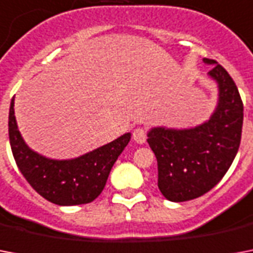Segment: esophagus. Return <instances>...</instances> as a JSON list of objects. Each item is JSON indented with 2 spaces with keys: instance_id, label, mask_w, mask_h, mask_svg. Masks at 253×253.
Instances as JSON below:
<instances>
[{
  "instance_id": "esophagus-1",
  "label": "esophagus",
  "mask_w": 253,
  "mask_h": 253,
  "mask_svg": "<svg viewBox=\"0 0 253 253\" xmlns=\"http://www.w3.org/2000/svg\"><path fill=\"white\" fill-rule=\"evenodd\" d=\"M132 138L138 144H143V143L146 142L147 139V131L146 128H143V127H138V128H135L134 132H132Z\"/></svg>"
}]
</instances>
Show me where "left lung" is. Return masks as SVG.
<instances>
[{
    "mask_svg": "<svg viewBox=\"0 0 253 253\" xmlns=\"http://www.w3.org/2000/svg\"><path fill=\"white\" fill-rule=\"evenodd\" d=\"M209 77L218 86V102L206 122L190 128L152 127L147 142L158 160V186L167 200L184 202L211 190L239 150L243 102L235 83L215 60Z\"/></svg>",
    "mask_w": 253,
    "mask_h": 253,
    "instance_id": "1",
    "label": "left lung"
}]
</instances>
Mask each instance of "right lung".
<instances>
[{
    "label": "right lung",
    "instance_id": "obj_1",
    "mask_svg": "<svg viewBox=\"0 0 253 253\" xmlns=\"http://www.w3.org/2000/svg\"><path fill=\"white\" fill-rule=\"evenodd\" d=\"M9 139L18 168L27 182L52 204L84 205L94 201L106 185L107 177L131 139L130 132L79 158L56 160L31 150L18 130L14 98L9 110Z\"/></svg>",
    "mask_w": 253,
    "mask_h": 253
}]
</instances>
